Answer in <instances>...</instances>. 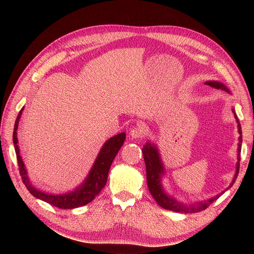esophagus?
<instances>
[{"label":"esophagus","mask_w":254,"mask_h":254,"mask_svg":"<svg viewBox=\"0 0 254 254\" xmlns=\"http://www.w3.org/2000/svg\"><path fill=\"white\" fill-rule=\"evenodd\" d=\"M129 136L132 139H141L144 136V128L140 126L131 127L129 129Z\"/></svg>","instance_id":"esophagus-1"}]
</instances>
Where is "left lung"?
Returning <instances> with one entry per match:
<instances>
[{"label": "left lung", "mask_w": 254, "mask_h": 254, "mask_svg": "<svg viewBox=\"0 0 254 254\" xmlns=\"http://www.w3.org/2000/svg\"><path fill=\"white\" fill-rule=\"evenodd\" d=\"M206 84L210 85L211 87H214L216 89H224L226 91H229L228 88H226L223 84H221L219 82L209 81V82H206ZM235 117H236V120L238 123V129H239V134H240L239 147H238L239 154H238V163H237V171H236V174H235V178H234L233 182L231 183L230 188H232V185L234 184V182H235V180H236V178L239 174L240 158H241V157H240V152H241L242 129H241V125H240L239 119H238L236 114H235ZM142 152H143L145 166H146V176H147V185H148L149 191H150L151 195L153 196V198L156 201V203L162 208H164L166 210L174 211V212H179V213H196V212H199V211H203V210L207 209L213 202L216 201V199L220 196V194H218L214 197L209 198L208 201H206V202L196 203L194 205L192 204V205H189V206L183 205V204L177 202L175 198L170 197L169 195H167L165 193L163 188H162L161 178H162V175L164 174V168H163V164L161 162V158H159V154H158V151H157L155 146H153L150 143H147L146 145H144ZM226 190H228V189H226Z\"/></svg>", "instance_id": "left-lung-1"}]
</instances>
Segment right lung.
<instances>
[{"mask_svg":"<svg viewBox=\"0 0 254 254\" xmlns=\"http://www.w3.org/2000/svg\"><path fill=\"white\" fill-rule=\"evenodd\" d=\"M22 110L23 108L19 111L17 118L15 120L14 130H13V143H14V148L16 152L19 174L21 176L22 182L25 185V188L28 189V190L35 197L42 199V201L61 209H73V208H78L90 203L92 199L100 193V191L102 190V189L104 188L107 182L108 173L112 165L113 159L115 158L118 150L122 148V146L124 145V142L126 140L125 132H120V134L110 138L104 144L95 164H93L89 172L88 177L86 178L84 183L80 185L78 189H76L72 192H68L64 194H59V195L48 194L33 188L32 184L30 183L28 175H26L24 165L19 155V147L17 145L18 140H17L16 130L18 127L19 118Z\"/></svg>","mask_w":254,"mask_h":254,"instance_id":"add662e5","label":"right lung"}]
</instances>
